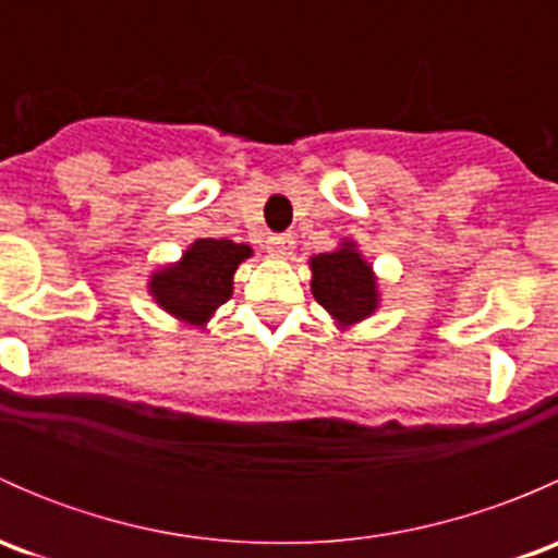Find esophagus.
<instances>
[{"mask_svg":"<svg viewBox=\"0 0 558 558\" xmlns=\"http://www.w3.org/2000/svg\"><path fill=\"white\" fill-rule=\"evenodd\" d=\"M267 247L272 253H278V256H286V253H291V247H294V238H291V234H272V238L267 240Z\"/></svg>","mask_w":558,"mask_h":558,"instance_id":"esophagus-1","label":"esophagus"}]
</instances>
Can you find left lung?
Wrapping results in <instances>:
<instances>
[{
	"instance_id": "obj_1",
	"label": "left lung",
	"mask_w": 558,
	"mask_h": 558,
	"mask_svg": "<svg viewBox=\"0 0 558 558\" xmlns=\"http://www.w3.org/2000/svg\"><path fill=\"white\" fill-rule=\"evenodd\" d=\"M313 296L340 326L367 318L378 307V283L373 267L353 243L311 258Z\"/></svg>"
}]
</instances>
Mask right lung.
Returning a JSON list of instances; mask_svg holds the SVG:
<instances>
[{
  "label": "right lung",
  "instance_id": "add662e5",
  "mask_svg": "<svg viewBox=\"0 0 558 558\" xmlns=\"http://www.w3.org/2000/svg\"><path fill=\"white\" fill-rule=\"evenodd\" d=\"M251 247L232 240H196L178 264L159 269L148 289L154 300L174 318L205 326L207 318L232 296V278Z\"/></svg>",
  "mask_w": 558,
  "mask_h": 558
}]
</instances>
